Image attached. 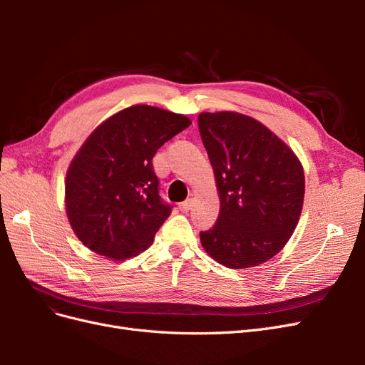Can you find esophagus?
Instances as JSON below:
<instances>
[{"label":"esophagus","instance_id":"1","mask_svg":"<svg viewBox=\"0 0 365 365\" xmlns=\"http://www.w3.org/2000/svg\"><path fill=\"white\" fill-rule=\"evenodd\" d=\"M192 204H193V201L189 197V200H185L184 202L180 204V210H181L182 213H187V212H189V210L192 208Z\"/></svg>","mask_w":365,"mask_h":365}]
</instances>
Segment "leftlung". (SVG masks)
Listing matches in <instances>:
<instances>
[{"instance_id": "1", "label": "left lung", "mask_w": 365, "mask_h": 365, "mask_svg": "<svg viewBox=\"0 0 365 365\" xmlns=\"http://www.w3.org/2000/svg\"><path fill=\"white\" fill-rule=\"evenodd\" d=\"M220 201L212 230L201 231L210 257L244 269L288 244L302 215L304 170L294 150L259 120L235 111L197 115Z\"/></svg>"}]
</instances>
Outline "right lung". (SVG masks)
I'll return each mask as SVG.
<instances>
[{"label":"right lung","instance_id":"right-lung-1","mask_svg":"<svg viewBox=\"0 0 365 365\" xmlns=\"http://www.w3.org/2000/svg\"><path fill=\"white\" fill-rule=\"evenodd\" d=\"M192 120L134 105L106 118L85 140L65 178V210L82 244L111 260L148 250L170 215L158 195L152 158Z\"/></svg>","mask_w":365,"mask_h":365}]
</instances>
